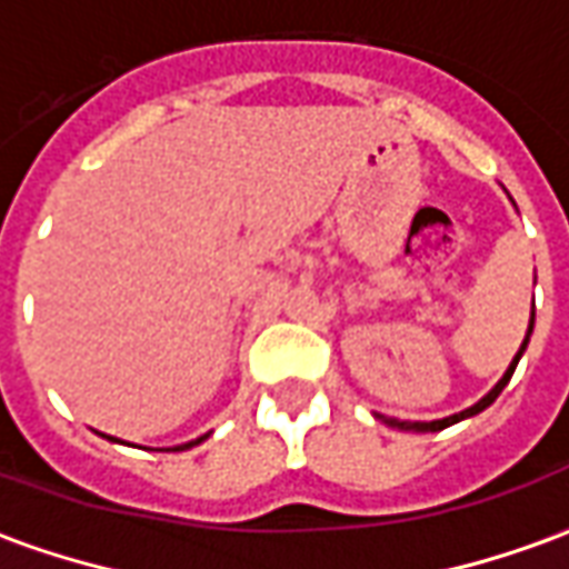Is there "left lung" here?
<instances>
[{"label": "left lung", "mask_w": 569, "mask_h": 569, "mask_svg": "<svg viewBox=\"0 0 569 569\" xmlns=\"http://www.w3.org/2000/svg\"><path fill=\"white\" fill-rule=\"evenodd\" d=\"M509 200H512V198H509ZM530 335H533V310H530V322H527V335H525V341H521V347H518V353H515L512 362H509V369L502 371V378H500V381L493 383V387H490L488 393H485V396H481V399H478L476 406L463 408V411H460V415H451V418H441V420H427V423H423V420H415V423H411V420H393V418H383V415H375V418L383 420V423H387V427L402 429V432H439V429L453 427V423H460V420H466V418H476V415H481V411H485V408L493 406V399H497V396L502 393V387H506V383H509V378H512L515 366H518V359L525 357V350H527V341H530Z\"/></svg>", "instance_id": "left-lung-1"}]
</instances>
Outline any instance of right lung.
I'll return each mask as SVG.
<instances>
[{
  "label": "right lung",
  "mask_w": 569,
  "mask_h": 569,
  "mask_svg": "<svg viewBox=\"0 0 569 569\" xmlns=\"http://www.w3.org/2000/svg\"><path fill=\"white\" fill-rule=\"evenodd\" d=\"M100 436L109 441H121V439H116V436H106V432H100ZM203 439H210V432H207V436H200V439H194V441H186V445H176V448H161V451H188V448H194V445H200Z\"/></svg>",
  "instance_id": "add662e5"
}]
</instances>
